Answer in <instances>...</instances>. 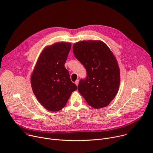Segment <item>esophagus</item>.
Wrapping results in <instances>:
<instances>
[{"instance_id": "1", "label": "esophagus", "mask_w": 153, "mask_h": 153, "mask_svg": "<svg viewBox=\"0 0 153 153\" xmlns=\"http://www.w3.org/2000/svg\"><path fill=\"white\" fill-rule=\"evenodd\" d=\"M79 80H76V82H75V84H76V85L77 86L78 84H79Z\"/></svg>"}]
</instances>
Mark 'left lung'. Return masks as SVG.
<instances>
[{"instance_id": "1", "label": "left lung", "mask_w": 153, "mask_h": 153, "mask_svg": "<svg viewBox=\"0 0 153 153\" xmlns=\"http://www.w3.org/2000/svg\"><path fill=\"white\" fill-rule=\"evenodd\" d=\"M73 50L87 70V78L79 82V92L94 108L107 106L117 95L120 84V68L114 54L100 40L79 41L73 45Z\"/></svg>"}]
</instances>
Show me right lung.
Returning a JSON list of instances; mask_svg holds the SVG:
<instances>
[{
	"label": "right lung",
	"instance_id": "1",
	"mask_svg": "<svg viewBox=\"0 0 153 153\" xmlns=\"http://www.w3.org/2000/svg\"><path fill=\"white\" fill-rule=\"evenodd\" d=\"M71 47L70 43L65 42L46 46L31 74V86L36 99L52 112L62 109L72 92L77 88L65 67Z\"/></svg>",
	"mask_w": 153,
	"mask_h": 153
}]
</instances>
